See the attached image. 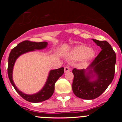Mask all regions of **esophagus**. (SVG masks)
I'll use <instances>...</instances> for the list:
<instances>
[{
  "mask_svg": "<svg viewBox=\"0 0 122 122\" xmlns=\"http://www.w3.org/2000/svg\"><path fill=\"white\" fill-rule=\"evenodd\" d=\"M70 68H69L68 67H64V71H65V72H68V71H70Z\"/></svg>",
  "mask_w": 122,
  "mask_h": 122,
  "instance_id": "obj_1",
  "label": "esophagus"
}]
</instances>
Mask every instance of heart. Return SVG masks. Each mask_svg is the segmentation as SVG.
<instances>
[{"label":"heart","mask_w":122,"mask_h":122,"mask_svg":"<svg viewBox=\"0 0 122 122\" xmlns=\"http://www.w3.org/2000/svg\"><path fill=\"white\" fill-rule=\"evenodd\" d=\"M95 55L96 52L93 49H89L87 46L80 45L74 49L70 57L73 59L84 57L86 60H90L93 59Z\"/></svg>","instance_id":"obj_1"}]
</instances>
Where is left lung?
I'll return each instance as SVG.
<instances>
[{"instance_id":"1","label":"left lung","mask_w":122,"mask_h":122,"mask_svg":"<svg viewBox=\"0 0 122 122\" xmlns=\"http://www.w3.org/2000/svg\"><path fill=\"white\" fill-rule=\"evenodd\" d=\"M93 41L102 51L86 70H72L73 93L78 97L86 100L99 97L112 82L115 72L116 56L111 45L106 41ZM94 76L96 80L92 81Z\"/></svg>"}]
</instances>
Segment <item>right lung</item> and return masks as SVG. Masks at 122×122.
Masks as SVG:
<instances>
[{
	"instance_id": "obj_1",
	"label": "right lung",
	"mask_w": 122,
	"mask_h": 122,
	"mask_svg": "<svg viewBox=\"0 0 122 122\" xmlns=\"http://www.w3.org/2000/svg\"><path fill=\"white\" fill-rule=\"evenodd\" d=\"M48 45L46 42H35L30 41H24L19 43L16 46L13 48L10 52L8 58V74L9 80L11 84L13 86L17 93L25 100L32 103H39L44 102L50 99L53 94L55 89V83L59 78L62 76L64 72V68L61 67L56 70H52L50 71L48 77L47 78L46 83L42 90L39 92L34 94H26L19 91L16 87L15 84L12 78L13 68L16 59L22 54L26 52L33 51L35 50H42L45 48Z\"/></svg>"
}]
</instances>
